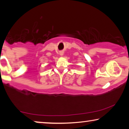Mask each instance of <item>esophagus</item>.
Masks as SVG:
<instances>
[{"label": "esophagus", "instance_id": "34e87169", "mask_svg": "<svg viewBox=\"0 0 129 129\" xmlns=\"http://www.w3.org/2000/svg\"><path fill=\"white\" fill-rule=\"evenodd\" d=\"M63 55V52H60V56H62Z\"/></svg>", "mask_w": 129, "mask_h": 129}]
</instances>
